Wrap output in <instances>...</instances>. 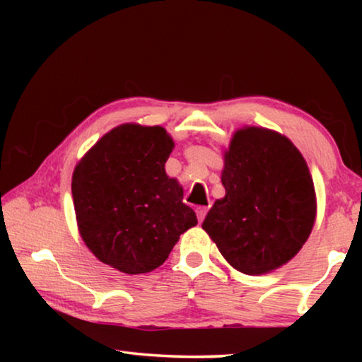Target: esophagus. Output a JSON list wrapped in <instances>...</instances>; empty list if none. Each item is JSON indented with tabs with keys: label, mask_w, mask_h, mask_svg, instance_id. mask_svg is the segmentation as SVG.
<instances>
[{
	"label": "esophagus",
	"mask_w": 362,
	"mask_h": 362,
	"mask_svg": "<svg viewBox=\"0 0 362 362\" xmlns=\"http://www.w3.org/2000/svg\"><path fill=\"white\" fill-rule=\"evenodd\" d=\"M206 214H207V207H206V206H199V207H196V216H198V220H199V222H203L204 217H206Z\"/></svg>",
	"instance_id": "obj_1"
}]
</instances>
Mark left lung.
Returning <instances> with one entry per match:
<instances>
[{"mask_svg":"<svg viewBox=\"0 0 362 362\" xmlns=\"http://www.w3.org/2000/svg\"><path fill=\"white\" fill-rule=\"evenodd\" d=\"M222 185L203 228L233 268L250 276L296 257L313 230L316 193L296 145L265 127H243L223 155Z\"/></svg>","mask_w":362,"mask_h":362,"instance_id":"8db88e82","label":"left lung"}]
</instances>
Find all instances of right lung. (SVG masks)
<instances>
[{"mask_svg": "<svg viewBox=\"0 0 362 362\" xmlns=\"http://www.w3.org/2000/svg\"><path fill=\"white\" fill-rule=\"evenodd\" d=\"M174 142L161 126L121 124L76 164L71 194L86 246L126 274L163 265L198 223L183 189L164 170Z\"/></svg>", "mask_w": 362, "mask_h": 362, "instance_id": "right-lung-1", "label": "right lung"}]
</instances>
